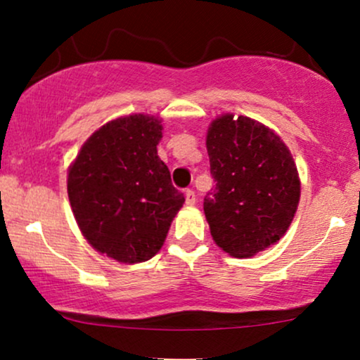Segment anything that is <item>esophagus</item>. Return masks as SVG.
Here are the masks:
<instances>
[{
  "label": "esophagus",
  "instance_id": "obj_1",
  "mask_svg": "<svg viewBox=\"0 0 360 360\" xmlns=\"http://www.w3.org/2000/svg\"><path fill=\"white\" fill-rule=\"evenodd\" d=\"M184 198H186V205L188 206H193L196 203V194H194V191H191V189H188V191L184 193Z\"/></svg>",
  "mask_w": 360,
  "mask_h": 360
}]
</instances>
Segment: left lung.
<instances>
[{
	"label": "left lung",
	"instance_id": "left-lung-1",
	"mask_svg": "<svg viewBox=\"0 0 360 360\" xmlns=\"http://www.w3.org/2000/svg\"><path fill=\"white\" fill-rule=\"evenodd\" d=\"M206 148L217 186L203 208L214 243L238 259L278 243L301 194L286 143L257 120L225 113L210 123Z\"/></svg>",
	"mask_w": 360,
	"mask_h": 360
}]
</instances>
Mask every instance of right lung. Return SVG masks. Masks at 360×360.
<instances>
[{"mask_svg":"<svg viewBox=\"0 0 360 360\" xmlns=\"http://www.w3.org/2000/svg\"><path fill=\"white\" fill-rule=\"evenodd\" d=\"M162 120L127 115L105 123L69 166L68 194L82 237L122 264L152 259L184 203L157 155Z\"/></svg>","mask_w":360,"mask_h":360,"instance_id":"add662e5","label":"right lung"}]
</instances>
